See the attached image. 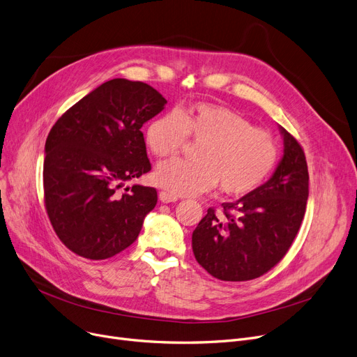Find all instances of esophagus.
<instances>
[{"label": "esophagus", "mask_w": 357, "mask_h": 357, "mask_svg": "<svg viewBox=\"0 0 357 357\" xmlns=\"http://www.w3.org/2000/svg\"><path fill=\"white\" fill-rule=\"evenodd\" d=\"M159 199H160L163 204H169V202H176V201H178V197L172 195L171 192L160 191V192H159Z\"/></svg>", "instance_id": "obj_1"}]
</instances>
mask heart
Masks as SVG:
<instances>
[{"mask_svg":"<svg viewBox=\"0 0 357 357\" xmlns=\"http://www.w3.org/2000/svg\"><path fill=\"white\" fill-rule=\"evenodd\" d=\"M186 136L201 143L195 162L166 160L153 175L160 188L175 197L198 195L217 185L230 197L250 194L265 182L278 160V147L268 131L215 104L197 102L160 114L144 131L146 144L158 158L176 155Z\"/></svg>","mask_w":357,"mask_h":357,"instance_id":"heart-1","label":"heart"}]
</instances>
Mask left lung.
<instances>
[{
  "label": "left lung",
  "instance_id": "left-lung-1",
  "mask_svg": "<svg viewBox=\"0 0 357 357\" xmlns=\"http://www.w3.org/2000/svg\"><path fill=\"white\" fill-rule=\"evenodd\" d=\"M284 155L272 176L240 199L208 208L192 233L198 264L221 280H250L282 259L301 226L308 199V167L299 143L279 126Z\"/></svg>",
  "mask_w": 357,
  "mask_h": 357
}]
</instances>
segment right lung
<instances>
[{
    "label": "right lung",
    "instance_id": "obj_1",
    "mask_svg": "<svg viewBox=\"0 0 357 357\" xmlns=\"http://www.w3.org/2000/svg\"><path fill=\"white\" fill-rule=\"evenodd\" d=\"M166 102L147 84L116 78L52 127L45 144V204L56 234L73 253L108 259L137 238L158 192L126 183L152 167L142 127Z\"/></svg>",
    "mask_w": 357,
    "mask_h": 357
}]
</instances>
